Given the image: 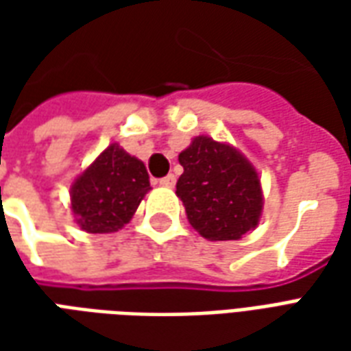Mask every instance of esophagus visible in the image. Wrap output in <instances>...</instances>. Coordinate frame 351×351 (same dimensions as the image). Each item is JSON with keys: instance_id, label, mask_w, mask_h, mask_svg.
<instances>
[{"instance_id": "1", "label": "esophagus", "mask_w": 351, "mask_h": 351, "mask_svg": "<svg viewBox=\"0 0 351 351\" xmlns=\"http://www.w3.org/2000/svg\"><path fill=\"white\" fill-rule=\"evenodd\" d=\"M161 186H165V188H173L176 184V176L175 175H167V176H163L160 180Z\"/></svg>"}]
</instances>
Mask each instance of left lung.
Here are the masks:
<instances>
[{"instance_id": "1", "label": "left lung", "mask_w": 351, "mask_h": 351, "mask_svg": "<svg viewBox=\"0 0 351 351\" xmlns=\"http://www.w3.org/2000/svg\"><path fill=\"white\" fill-rule=\"evenodd\" d=\"M176 182L191 228L208 241H239L258 228L263 191L256 167L231 145L199 135L180 152Z\"/></svg>"}]
</instances>
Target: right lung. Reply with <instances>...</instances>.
<instances>
[{
  "mask_svg": "<svg viewBox=\"0 0 351 351\" xmlns=\"http://www.w3.org/2000/svg\"><path fill=\"white\" fill-rule=\"evenodd\" d=\"M150 191L145 163L110 145L71 184V210L86 233H114Z\"/></svg>",
  "mask_w": 351,
  "mask_h": 351,
  "instance_id": "1",
  "label": "right lung"
}]
</instances>
